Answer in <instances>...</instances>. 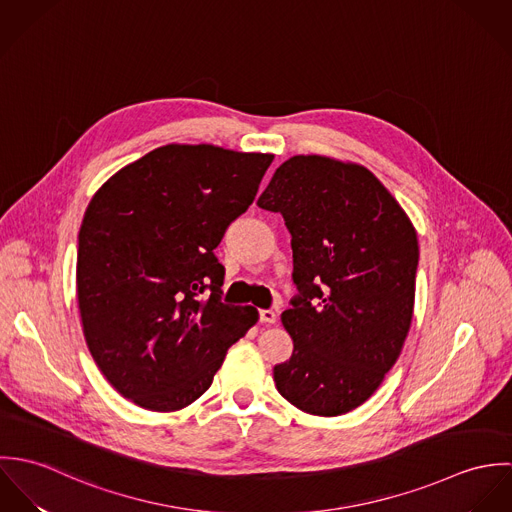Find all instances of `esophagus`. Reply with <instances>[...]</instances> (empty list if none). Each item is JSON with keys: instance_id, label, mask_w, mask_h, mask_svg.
I'll use <instances>...</instances> for the list:
<instances>
[{"instance_id": "obj_1", "label": "esophagus", "mask_w": 512, "mask_h": 512, "mask_svg": "<svg viewBox=\"0 0 512 512\" xmlns=\"http://www.w3.org/2000/svg\"><path fill=\"white\" fill-rule=\"evenodd\" d=\"M276 319H278V313L274 309H260V321L262 323L272 325V323H276Z\"/></svg>"}]
</instances>
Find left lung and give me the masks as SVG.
Instances as JSON below:
<instances>
[{
	"mask_svg": "<svg viewBox=\"0 0 512 512\" xmlns=\"http://www.w3.org/2000/svg\"><path fill=\"white\" fill-rule=\"evenodd\" d=\"M258 207L286 220L299 290L282 313L293 353L274 366L276 388L305 414H347L376 392L408 337L416 228L366 167L325 155L284 161Z\"/></svg>",
	"mask_w": 512,
	"mask_h": 512,
	"instance_id": "obj_1",
	"label": "left lung"
}]
</instances>
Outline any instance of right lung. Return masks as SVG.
<instances>
[{"label":"right lung","mask_w":512,"mask_h":512,"mask_svg":"<svg viewBox=\"0 0 512 512\" xmlns=\"http://www.w3.org/2000/svg\"><path fill=\"white\" fill-rule=\"evenodd\" d=\"M272 159L169 144L122 167L90 199L76 258L82 333L100 372L134 404L187 408L256 325V307L220 301L215 248L252 205Z\"/></svg>","instance_id":"right-lung-1"}]
</instances>
